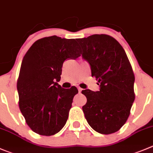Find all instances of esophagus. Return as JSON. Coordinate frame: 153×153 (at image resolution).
Masks as SVG:
<instances>
[{
	"mask_svg": "<svg viewBox=\"0 0 153 153\" xmlns=\"http://www.w3.org/2000/svg\"><path fill=\"white\" fill-rule=\"evenodd\" d=\"M77 88H78V91H79V92H81V91H82V88H81L80 87H77Z\"/></svg>",
	"mask_w": 153,
	"mask_h": 153,
	"instance_id": "esophagus-1",
	"label": "esophagus"
}]
</instances>
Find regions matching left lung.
I'll list each match as a JSON object with an SVG mask.
<instances>
[{
    "instance_id": "left-lung-1",
    "label": "left lung",
    "mask_w": 153,
    "mask_h": 153,
    "mask_svg": "<svg viewBox=\"0 0 153 153\" xmlns=\"http://www.w3.org/2000/svg\"><path fill=\"white\" fill-rule=\"evenodd\" d=\"M77 41L82 59L100 84L99 91H82L87 98L82 107L85 117L95 131L113 134L126 123L134 101L131 65L123 46L110 36L93 34Z\"/></svg>"
}]
</instances>
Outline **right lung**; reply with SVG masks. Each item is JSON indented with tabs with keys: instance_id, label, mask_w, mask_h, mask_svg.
<instances>
[{
	"instance_id": "add662e5",
	"label": "right lung",
	"mask_w": 153,
	"mask_h": 153,
	"mask_svg": "<svg viewBox=\"0 0 153 153\" xmlns=\"http://www.w3.org/2000/svg\"><path fill=\"white\" fill-rule=\"evenodd\" d=\"M74 39L54 35L37 40L22 62L17 90L20 110L26 123L35 133L51 136L66 124L77 88H62L63 63L81 56Z\"/></svg>"
}]
</instances>
